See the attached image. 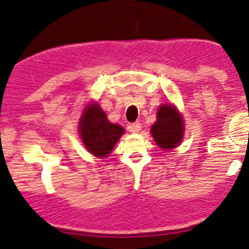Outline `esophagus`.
I'll return each instance as SVG.
<instances>
[{"label":"esophagus","mask_w":249,"mask_h":249,"mask_svg":"<svg viewBox=\"0 0 249 249\" xmlns=\"http://www.w3.org/2000/svg\"><path fill=\"white\" fill-rule=\"evenodd\" d=\"M140 130H141V124L139 122L132 123V124L129 125V131L132 132V134H136V132H139Z\"/></svg>","instance_id":"esophagus-1"}]
</instances>
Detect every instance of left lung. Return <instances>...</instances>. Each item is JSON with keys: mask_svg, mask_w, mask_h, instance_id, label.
<instances>
[{"mask_svg": "<svg viewBox=\"0 0 249 249\" xmlns=\"http://www.w3.org/2000/svg\"><path fill=\"white\" fill-rule=\"evenodd\" d=\"M152 136L162 149L178 147L184 135V124L180 113L172 105H161L157 113V122L153 125Z\"/></svg>", "mask_w": 249, "mask_h": 249, "instance_id": "8db88e82", "label": "left lung"}]
</instances>
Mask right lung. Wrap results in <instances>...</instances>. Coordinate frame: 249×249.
<instances>
[{"mask_svg": "<svg viewBox=\"0 0 249 249\" xmlns=\"http://www.w3.org/2000/svg\"><path fill=\"white\" fill-rule=\"evenodd\" d=\"M79 134L88 152L95 157L105 158L112 152L124 134V129L120 125L112 124L96 102L84 108L79 122Z\"/></svg>", "mask_w": 249, "mask_h": 249, "instance_id": "add662e5", "label": "right lung"}]
</instances>
